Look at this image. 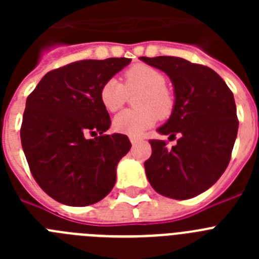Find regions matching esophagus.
Instances as JSON below:
<instances>
[{
  "mask_svg": "<svg viewBox=\"0 0 259 259\" xmlns=\"http://www.w3.org/2000/svg\"><path fill=\"white\" fill-rule=\"evenodd\" d=\"M130 141H131L132 145H135V144H137L139 141H141L140 137H136V136H130Z\"/></svg>",
  "mask_w": 259,
  "mask_h": 259,
  "instance_id": "obj_1",
  "label": "esophagus"
}]
</instances>
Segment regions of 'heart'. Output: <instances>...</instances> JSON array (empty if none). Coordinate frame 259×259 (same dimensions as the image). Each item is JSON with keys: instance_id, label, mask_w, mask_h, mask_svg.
Wrapping results in <instances>:
<instances>
[{"instance_id": "b5f03b06", "label": "heart", "mask_w": 259, "mask_h": 259, "mask_svg": "<svg viewBox=\"0 0 259 259\" xmlns=\"http://www.w3.org/2000/svg\"><path fill=\"white\" fill-rule=\"evenodd\" d=\"M123 85L115 77L106 80L100 89V100L107 111H116L127 101L128 95L141 92L136 101L139 110H125L114 118L113 127L120 134L139 136L159 118H167L174 109V97L164 87L166 79L157 68L135 65L124 74Z\"/></svg>"}]
</instances>
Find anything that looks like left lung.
<instances>
[{
    "instance_id": "1",
    "label": "left lung",
    "mask_w": 259,
    "mask_h": 259,
    "mask_svg": "<svg viewBox=\"0 0 259 259\" xmlns=\"http://www.w3.org/2000/svg\"><path fill=\"white\" fill-rule=\"evenodd\" d=\"M163 71L174 87L172 113L157 128L168 140H150L152 155L144 163L150 185L164 197L188 200L217 183L236 141V105L232 92L214 70L179 57H140Z\"/></svg>"
}]
</instances>
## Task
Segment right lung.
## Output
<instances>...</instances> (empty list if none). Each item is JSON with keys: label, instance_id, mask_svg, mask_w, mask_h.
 <instances>
[{"label": "right lung", "instance_id": "1", "mask_svg": "<svg viewBox=\"0 0 259 259\" xmlns=\"http://www.w3.org/2000/svg\"><path fill=\"white\" fill-rule=\"evenodd\" d=\"M130 62H74L48 72L27 98L20 128L23 152L37 184L58 202L88 206L113 189L116 166L131 143L125 135L105 134L111 120L100 89ZM88 134L96 137L89 139Z\"/></svg>", "mask_w": 259, "mask_h": 259}]
</instances>
